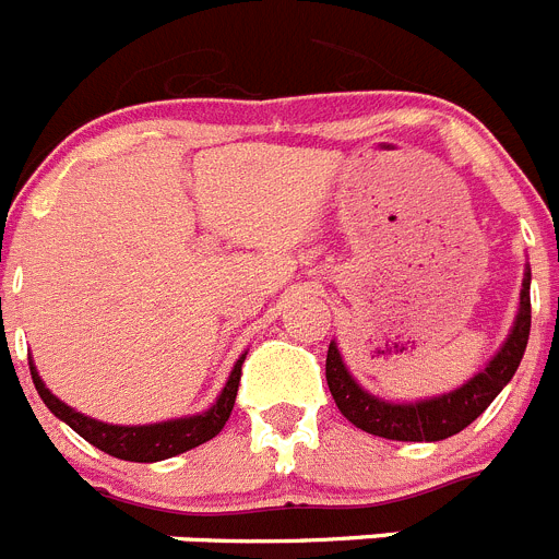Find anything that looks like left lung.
<instances>
[{"label":"left lung","instance_id":"obj_1","mask_svg":"<svg viewBox=\"0 0 559 559\" xmlns=\"http://www.w3.org/2000/svg\"><path fill=\"white\" fill-rule=\"evenodd\" d=\"M530 280L532 274L526 271L521 290V310H518L515 328H512L501 353L490 360V367L484 369V372H478L462 389L442 394V397L423 400V403H386V400L372 397V394L364 392L355 383L335 344H330L328 386L338 412L353 426H358L360 431L383 439H397V442H439V439H448L453 433L464 431L478 414L487 412V406L510 383L518 364H521L532 328Z\"/></svg>","mask_w":559,"mask_h":559}]
</instances>
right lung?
<instances>
[{
	"label": "right lung",
	"instance_id": "right-lung-1",
	"mask_svg": "<svg viewBox=\"0 0 559 559\" xmlns=\"http://www.w3.org/2000/svg\"><path fill=\"white\" fill-rule=\"evenodd\" d=\"M246 355L235 364L229 374V383L221 392L218 403L204 414H195V417L185 419H170V423H159V426H106V423H97V419L83 417L81 412L69 408L67 403L49 394V389L44 386L41 378H38L36 367H29L33 374V383H36V392L41 394V400L47 403V408L56 414L58 419H63L75 433H81L86 442H92L95 448H100L103 453L117 459H126V462H162V459L179 456V453L192 451V448L204 445L212 437H218L221 428L226 426L229 419L231 406H235L237 386H240V369H243Z\"/></svg>",
	"mask_w": 559,
	"mask_h": 559
}]
</instances>
